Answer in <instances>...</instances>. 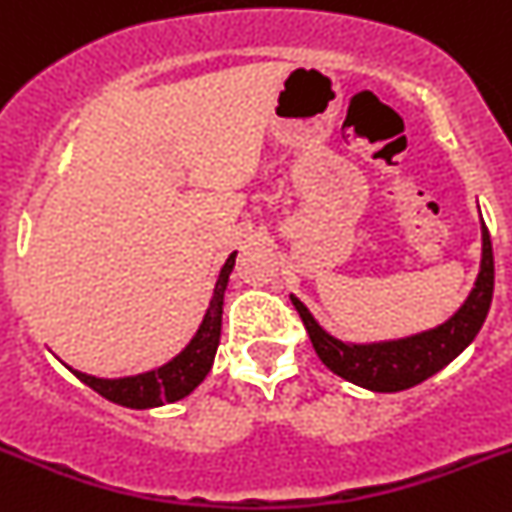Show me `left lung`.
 I'll return each mask as SVG.
<instances>
[{"mask_svg": "<svg viewBox=\"0 0 512 512\" xmlns=\"http://www.w3.org/2000/svg\"><path fill=\"white\" fill-rule=\"evenodd\" d=\"M493 288V242H490V232L482 222V260L475 288L457 308V313L439 323L437 328L407 338H394V341L346 343L323 331L321 323L315 321L313 313L295 295H290V300L303 318L315 353L333 374L369 391L394 394V391L412 389V386L427 381L429 376L452 364L475 341L487 318L490 303H493Z\"/></svg>", "mask_w": 512, "mask_h": 512, "instance_id": "left-lung-1", "label": "left lung"}]
</instances>
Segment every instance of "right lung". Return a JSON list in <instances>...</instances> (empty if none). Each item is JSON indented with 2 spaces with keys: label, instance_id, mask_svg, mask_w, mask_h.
Wrapping results in <instances>:
<instances>
[{
  "label": "right lung",
  "instance_id": "right-lung-1",
  "mask_svg": "<svg viewBox=\"0 0 512 512\" xmlns=\"http://www.w3.org/2000/svg\"><path fill=\"white\" fill-rule=\"evenodd\" d=\"M234 257H237V252H232L227 257V262L222 265V270H219L214 295L209 300L204 321L199 323L194 338L171 361H166L164 366L143 371V374L136 376H121V379H100V376L83 374V371L70 369V366L68 369L85 386L98 391L100 396H105L113 404H121V407L128 409L164 407V404H171V401H179L184 396H189L191 391L207 379V374L212 371L214 356H217L219 336H222L224 290H227L229 272L234 267Z\"/></svg>",
  "mask_w": 512,
  "mask_h": 512
}]
</instances>
